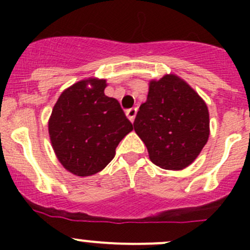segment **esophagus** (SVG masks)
<instances>
[{
    "mask_svg": "<svg viewBox=\"0 0 250 250\" xmlns=\"http://www.w3.org/2000/svg\"><path fill=\"white\" fill-rule=\"evenodd\" d=\"M137 112H138V109L137 107H132V109L127 110V112H125V115H127V117L129 118L130 122H134L135 120V116H137Z\"/></svg>",
    "mask_w": 250,
    "mask_h": 250,
    "instance_id": "esophagus-1",
    "label": "esophagus"
}]
</instances>
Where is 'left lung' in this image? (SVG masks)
<instances>
[{"instance_id": "8db88e82", "label": "left lung", "mask_w": 250, "mask_h": 250, "mask_svg": "<svg viewBox=\"0 0 250 250\" xmlns=\"http://www.w3.org/2000/svg\"><path fill=\"white\" fill-rule=\"evenodd\" d=\"M134 130L147 147L151 162L163 169L181 170L208 141V106L183 78L165 75L148 83L147 99L140 105Z\"/></svg>"}]
</instances>
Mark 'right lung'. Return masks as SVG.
<instances>
[{
    "label": "right lung",
    "mask_w": 250,
    "mask_h": 250,
    "mask_svg": "<svg viewBox=\"0 0 250 250\" xmlns=\"http://www.w3.org/2000/svg\"><path fill=\"white\" fill-rule=\"evenodd\" d=\"M104 78L78 81L58 98L48 133L62 167L77 176L94 175L115 157L120 141L133 130L115 98L105 95Z\"/></svg>",
    "instance_id": "add662e5"
}]
</instances>
